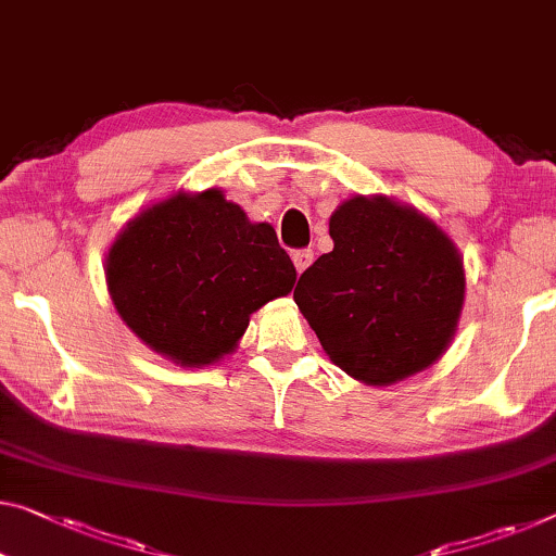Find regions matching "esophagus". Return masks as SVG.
<instances>
[{"label": "esophagus", "instance_id": "34e87169", "mask_svg": "<svg viewBox=\"0 0 556 556\" xmlns=\"http://www.w3.org/2000/svg\"><path fill=\"white\" fill-rule=\"evenodd\" d=\"M313 263V251L311 249H301V251H293V266L298 273H303L307 266Z\"/></svg>", "mask_w": 556, "mask_h": 556}]
</instances>
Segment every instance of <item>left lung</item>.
<instances>
[{"label":"left lung","mask_w":556,"mask_h":556,"mask_svg":"<svg viewBox=\"0 0 556 556\" xmlns=\"http://www.w3.org/2000/svg\"><path fill=\"white\" fill-rule=\"evenodd\" d=\"M332 251L295 286L307 326L340 370L392 386L430 367L465 303L457 245L420 211L353 195L330 216Z\"/></svg>","instance_id":"8db88e82"}]
</instances>
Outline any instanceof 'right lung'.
I'll return each instance as SVG.
<instances>
[{
  "label": "right lung",
  "instance_id": "right-lung-1",
  "mask_svg": "<svg viewBox=\"0 0 556 556\" xmlns=\"http://www.w3.org/2000/svg\"><path fill=\"white\" fill-rule=\"evenodd\" d=\"M295 283L268 224L224 191H178L134 216L106 255L118 315L159 355L203 367L233 353L251 313Z\"/></svg>",
  "mask_w": 556,
  "mask_h": 556
}]
</instances>
